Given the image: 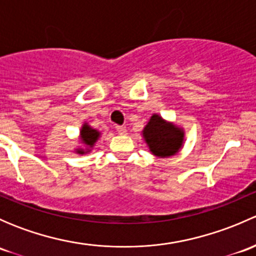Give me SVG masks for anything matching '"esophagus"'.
Returning <instances> with one entry per match:
<instances>
[{"instance_id": "obj_1", "label": "esophagus", "mask_w": 256, "mask_h": 256, "mask_svg": "<svg viewBox=\"0 0 256 256\" xmlns=\"http://www.w3.org/2000/svg\"><path fill=\"white\" fill-rule=\"evenodd\" d=\"M116 131H118L120 135H126V132H128V130H126L125 126H116Z\"/></svg>"}]
</instances>
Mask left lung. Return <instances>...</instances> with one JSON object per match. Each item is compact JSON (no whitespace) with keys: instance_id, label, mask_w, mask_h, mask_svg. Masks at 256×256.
Here are the masks:
<instances>
[{"instance_id":"obj_1","label":"left lung","mask_w":256,"mask_h":256,"mask_svg":"<svg viewBox=\"0 0 256 256\" xmlns=\"http://www.w3.org/2000/svg\"><path fill=\"white\" fill-rule=\"evenodd\" d=\"M142 136L150 152L156 157L164 158L174 156L182 148L184 130L154 114L144 128Z\"/></svg>"}]
</instances>
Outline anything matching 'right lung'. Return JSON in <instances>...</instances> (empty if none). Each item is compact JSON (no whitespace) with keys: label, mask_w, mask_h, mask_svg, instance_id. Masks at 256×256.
I'll return each instance as SVG.
<instances>
[{"label":"right lung","mask_w":256,"mask_h":256,"mask_svg":"<svg viewBox=\"0 0 256 256\" xmlns=\"http://www.w3.org/2000/svg\"><path fill=\"white\" fill-rule=\"evenodd\" d=\"M100 135H102V134H100V131L92 128V126L88 125V122L82 124V128H80L79 138H80V141H82V144L85 146V148L78 147V148H76V154H88V152L92 151V148L94 147L95 142L99 140Z\"/></svg>","instance_id":"obj_1"}]
</instances>
